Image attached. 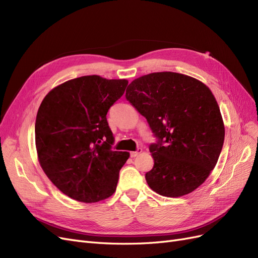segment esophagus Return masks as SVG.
Masks as SVG:
<instances>
[{
  "mask_svg": "<svg viewBox=\"0 0 258 258\" xmlns=\"http://www.w3.org/2000/svg\"><path fill=\"white\" fill-rule=\"evenodd\" d=\"M141 153H142V148L139 147L136 152H131V153H130V156H131L132 158H135V157H137V156H138L139 154H141Z\"/></svg>",
  "mask_w": 258,
  "mask_h": 258,
  "instance_id": "obj_1",
  "label": "esophagus"
}]
</instances>
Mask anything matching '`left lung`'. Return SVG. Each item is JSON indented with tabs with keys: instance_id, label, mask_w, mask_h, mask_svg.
<instances>
[{
	"instance_id": "1",
	"label": "left lung",
	"mask_w": 258,
	"mask_h": 258,
	"mask_svg": "<svg viewBox=\"0 0 258 258\" xmlns=\"http://www.w3.org/2000/svg\"><path fill=\"white\" fill-rule=\"evenodd\" d=\"M126 99L144 116L156 143L154 167L145 174L161 196L181 197L204 183L222 152L225 128L213 93L196 79L151 73L132 82Z\"/></svg>"
}]
</instances>
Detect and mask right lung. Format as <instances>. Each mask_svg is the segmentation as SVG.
Masks as SVG:
<instances>
[{"instance_id":"add662e5","label":"right lung","mask_w":258,"mask_h":258,"mask_svg":"<svg viewBox=\"0 0 258 258\" xmlns=\"http://www.w3.org/2000/svg\"><path fill=\"white\" fill-rule=\"evenodd\" d=\"M127 85L126 80L82 76L53 88L41 103L35 121L38 160L70 198L90 204L115 192L129 153L112 150L106 114Z\"/></svg>"}]
</instances>
